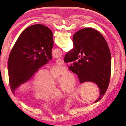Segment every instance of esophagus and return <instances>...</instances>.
<instances>
[{"label":"esophagus","mask_w":126,"mask_h":126,"mask_svg":"<svg viewBox=\"0 0 126 126\" xmlns=\"http://www.w3.org/2000/svg\"><path fill=\"white\" fill-rule=\"evenodd\" d=\"M56 63L57 64H58L59 66H62L64 62H63V60L62 59H57L56 60Z\"/></svg>","instance_id":"esophagus-1"}]
</instances>
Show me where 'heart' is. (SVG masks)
<instances>
[{
	"label": "heart",
	"instance_id": "heart-1",
	"mask_svg": "<svg viewBox=\"0 0 126 126\" xmlns=\"http://www.w3.org/2000/svg\"><path fill=\"white\" fill-rule=\"evenodd\" d=\"M65 71L62 67H55L50 71L42 69L34 76L32 83V90L36 94V98L45 101L57 99L64 96V91L73 92L75 87V80L70 72L64 74L60 80L61 87H55L56 77Z\"/></svg>",
	"mask_w": 126,
	"mask_h": 126
}]
</instances>
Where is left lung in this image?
Masks as SVG:
<instances>
[{"label":"left lung","instance_id":"obj_1","mask_svg":"<svg viewBox=\"0 0 126 126\" xmlns=\"http://www.w3.org/2000/svg\"><path fill=\"white\" fill-rule=\"evenodd\" d=\"M53 45L52 32L44 25L30 26L22 32L8 59L9 81L14 94L19 86L52 59Z\"/></svg>","mask_w":126,"mask_h":126}]
</instances>
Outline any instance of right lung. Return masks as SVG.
Instances as JSON below:
<instances>
[{"instance_id": "add662e5", "label": "right lung", "mask_w": 126, "mask_h": 126, "mask_svg": "<svg viewBox=\"0 0 126 126\" xmlns=\"http://www.w3.org/2000/svg\"><path fill=\"white\" fill-rule=\"evenodd\" d=\"M74 48L64 56L66 63L74 62L69 69L78 75L79 81L96 83L100 90V100L105 94L111 76V54L101 34L91 28L76 32L72 38Z\"/></svg>"}]
</instances>
